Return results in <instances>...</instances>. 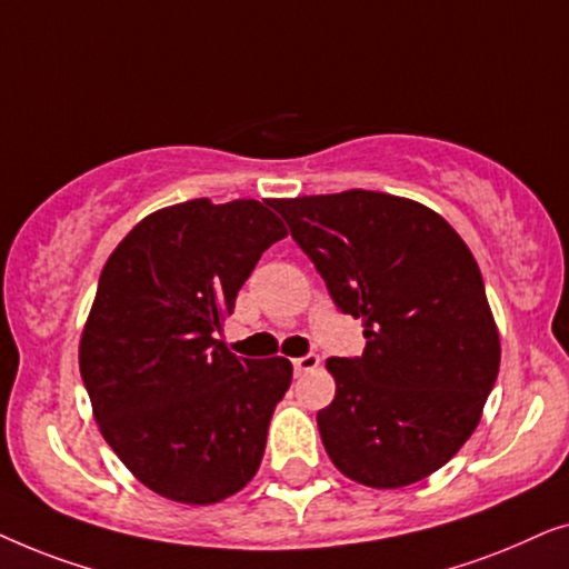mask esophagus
I'll return each instance as SVG.
<instances>
[{
    "instance_id": "34e87169",
    "label": "esophagus",
    "mask_w": 569,
    "mask_h": 569,
    "mask_svg": "<svg viewBox=\"0 0 569 569\" xmlns=\"http://www.w3.org/2000/svg\"><path fill=\"white\" fill-rule=\"evenodd\" d=\"M318 355H306V357H298V360H292V368H295V372H298V376H302V372H310V370H316L318 368Z\"/></svg>"
}]
</instances>
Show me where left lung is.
<instances>
[{"label":"left lung","instance_id":"obj_1","mask_svg":"<svg viewBox=\"0 0 569 569\" xmlns=\"http://www.w3.org/2000/svg\"><path fill=\"white\" fill-rule=\"evenodd\" d=\"M365 352L329 357L318 411L331 463L372 489L422 481L477 430L500 370V331L461 236L419 201L349 189L274 199Z\"/></svg>","mask_w":569,"mask_h":569}]
</instances>
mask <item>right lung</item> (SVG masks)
Instances as JSON below:
<instances>
[{
  "instance_id": "1",
  "label": "right lung",
  "mask_w": 569,
  "mask_h": 569,
  "mask_svg": "<svg viewBox=\"0 0 569 569\" xmlns=\"http://www.w3.org/2000/svg\"><path fill=\"white\" fill-rule=\"evenodd\" d=\"M269 207L191 199L158 209L100 271L80 337L92 417L121 463L166 500L214 505L240 492L290 388V360H238L214 339L261 253L287 238Z\"/></svg>"
}]
</instances>
